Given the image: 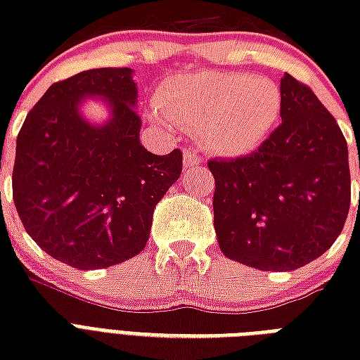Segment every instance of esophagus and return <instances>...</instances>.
I'll list each match as a JSON object with an SVG mask.
<instances>
[{"mask_svg":"<svg viewBox=\"0 0 360 360\" xmlns=\"http://www.w3.org/2000/svg\"><path fill=\"white\" fill-rule=\"evenodd\" d=\"M185 168H192V166H198L202 158L198 157V153L194 149H185Z\"/></svg>","mask_w":360,"mask_h":360,"instance_id":"34e87169","label":"esophagus"}]
</instances>
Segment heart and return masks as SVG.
Instances as JSON below:
<instances>
[{
	"label": "heart",
	"mask_w": 360,
	"mask_h": 360,
	"mask_svg": "<svg viewBox=\"0 0 360 360\" xmlns=\"http://www.w3.org/2000/svg\"><path fill=\"white\" fill-rule=\"evenodd\" d=\"M160 120L200 130L217 155L254 151L274 129L282 91L273 80L245 72H192L169 78L157 95Z\"/></svg>",
	"instance_id": "obj_1"
}]
</instances>
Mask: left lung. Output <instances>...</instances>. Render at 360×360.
Segmentation results:
<instances>
[{
  "label": "left lung",
  "instance_id": "left-lung-1",
  "mask_svg": "<svg viewBox=\"0 0 360 360\" xmlns=\"http://www.w3.org/2000/svg\"><path fill=\"white\" fill-rule=\"evenodd\" d=\"M282 123L256 151L214 158L220 250L259 271H293L327 252L352 202L347 141L307 84L280 80Z\"/></svg>",
  "mask_w": 360,
  "mask_h": 360
}]
</instances>
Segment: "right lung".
I'll use <instances>...</instances> for the list:
<instances>
[{"label":"right lung","instance_id":"obj_1","mask_svg":"<svg viewBox=\"0 0 360 360\" xmlns=\"http://www.w3.org/2000/svg\"><path fill=\"white\" fill-rule=\"evenodd\" d=\"M136 93L127 67L84 70L48 87L18 132L14 207L27 236L70 267H112L140 254L153 211L179 179V149L153 155L140 143ZM87 94L109 101L112 120L103 127L77 114Z\"/></svg>","mask_w":360,"mask_h":360}]
</instances>
